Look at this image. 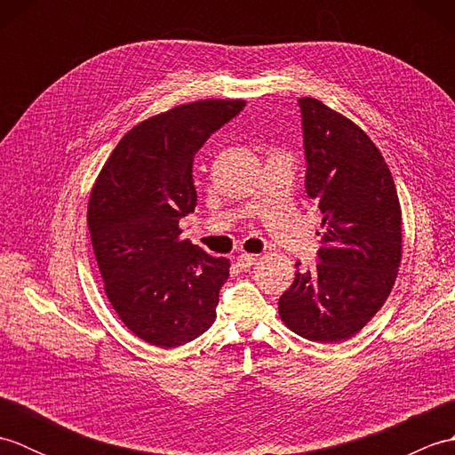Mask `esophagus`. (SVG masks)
<instances>
[{
  "label": "esophagus",
  "instance_id": "34e87169",
  "mask_svg": "<svg viewBox=\"0 0 455 455\" xmlns=\"http://www.w3.org/2000/svg\"><path fill=\"white\" fill-rule=\"evenodd\" d=\"M256 259H258V256H254V254H240L236 258V266L240 269H248L256 264Z\"/></svg>",
  "mask_w": 455,
  "mask_h": 455
}]
</instances>
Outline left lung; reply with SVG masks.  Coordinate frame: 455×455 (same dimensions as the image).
<instances>
[{"label": "left lung", "mask_w": 455, "mask_h": 455, "mask_svg": "<svg viewBox=\"0 0 455 455\" xmlns=\"http://www.w3.org/2000/svg\"><path fill=\"white\" fill-rule=\"evenodd\" d=\"M299 105L307 196L323 212L321 262L297 269L277 308L289 331L336 344L387 301L403 256V212L389 166L365 131L316 98Z\"/></svg>", "instance_id": "8db88e82"}]
</instances>
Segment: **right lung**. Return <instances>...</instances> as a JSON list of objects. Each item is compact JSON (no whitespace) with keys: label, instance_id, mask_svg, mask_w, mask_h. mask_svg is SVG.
Returning a JSON list of instances; mask_svg holds the SVG:
<instances>
[{"label":"right lung","instance_id":"1","mask_svg":"<svg viewBox=\"0 0 455 455\" xmlns=\"http://www.w3.org/2000/svg\"><path fill=\"white\" fill-rule=\"evenodd\" d=\"M244 100L176 105L124 134L95 180L88 228L113 311L140 340L176 347L215 323L230 259L181 238L180 219L196 211L191 166L212 132Z\"/></svg>","mask_w":455,"mask_h":455}]
</instances>
